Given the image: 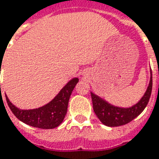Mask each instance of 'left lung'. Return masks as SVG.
Listing matches in <instances>:
<instances>
[{
	"mask_svg": "<svg viewBox=\"0 0 159 159\" xmlns=\"http://www.w3.org/2000/svg\"><path fill=\"white\" fill-rule=\"evenodd\" d=\"M149 85L141 99L130 107H120L114 106L104 99L91 92L93 108L96 116L101 122L107 126H119L126 125L141 114L148 104L152 89V70Z\"/></svg>",
	"mask_w": 159,
	"mask_h": 159,
	"instance_id": "8db88e82",
	"label": "left lung"
}]
</instances>
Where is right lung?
<instances>
[{
  "mask_svg": "<svg viewBox=\"0 0 159 159\" xmlns=\"http://www.w3.org/2000/svg\"><path fill=\"white\" fill-rule=\"evenodd\" d=\"M78 81L79 79L77 77L69 81L50 102L38 108L28 110L18 108L10 102L6 95L7 102L13 114L20 121L33 127L52 129L59 126L64 120L67 113L69 100Z\"/></svg>",
  "mask_w": 159,
  "mask_h": 159,
  "instance_id": "obj_1",
  "label": "right lung"
}]
</instances>
